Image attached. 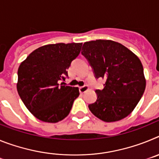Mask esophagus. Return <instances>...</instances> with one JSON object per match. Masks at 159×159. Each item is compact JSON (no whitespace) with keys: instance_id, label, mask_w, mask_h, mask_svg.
<instances>
[{"instance_id":"obj_1","label":"esophagus","mask_w":159,"mask_h":159,"mask_svg":"<svg viewBox=\"0 0 159 159\" xmlns=\"http://www.w3.org/2000/svg\"><path fill=\"white\" fill-rule=\"evenodd\" d=\"M79 90H80V93H84V92H87L88 90V87L87 86V85H84V86L83 87H80V88H79Z\"/></svg>"}]
</instances>
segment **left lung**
Listing matches in <instances>:
<instances>
[{"label":"left lung","mask_w":159,"mask_h":159,"mask_svg":"<svg viewBox=\"0 0 159 159\" xmlns=\"http://www.w3.org/2000/svg\"><path fill=\"white\" fill-rule=\"evenodd\" d=\"M82 55L96 79L105 80L103 89L95 90L97 99L88 105L94 116L104 122H116L129 116L146 88L143 67L139 57L113 40L85 42Z\"/></svg>","instance_id":"obj_1"}]
</instances>
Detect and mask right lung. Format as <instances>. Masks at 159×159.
Segmentation results:
<instances>
[{
  "instance_id": "add662e5",
  "label": "right lung",
  "mask_w": 159,
  "mask_h": 159,
  "mask_svg": "<svg viewBox=\"0 0 159 159\" xmlns=\"http://www.w3.org/2000/svg\"><path fill=\"white\" fill-rule=\"evenodd\" d=\"M82 43L48 44L32 52L18 68L16 88L24 104L38 119L57 123L67 117L79 88L65 86L68 67Z\"/></svg>"
}]
</instances>
